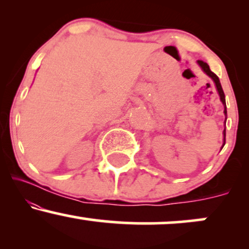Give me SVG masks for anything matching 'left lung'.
Here are the masks:
<instances>
[{"instance_id":"1","label":"left lung","mask_w":249,"mask_h":249,"mask_svg":"<svg viewBox=\"0 0 249 249\" xmlns=\"http://www.w3.org/2000/svg\"><path fill=\"white\" fill-rule=\"evenodd\" d=\"M196 63H198V65H199V67L201 68V70L204 71V72L206 73V75H207L208 77H211V78L213 79L214 84H215V87H216V90H218V93H219V96H220V101H221L222 105H224V107H225V110H224V113H225V116H226V118H225V125H226V119H227V110H226V99H225V93H224V90H222V87H221V84H220L219 77L216 76L215 73L213 72V71H211L210 67H208V64H207V63H205V62H202V61H198V62H196ZM222 134H224V142H222V146H221V148L224 147V145H225L226 127L224 128V132H222Z\"/></svg>"}]
</instances>
